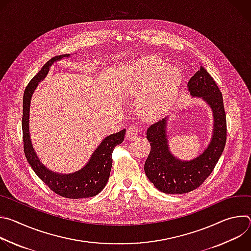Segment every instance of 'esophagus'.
Returning a JSON list of instances; mask_svg holds the SVG:
<instances>
[{
    "instance_id": "1",
    "label": "esophagus",
    "mask_w": 251,
    "mask_h": 251,
    "mask_svg": "<svg viewBox=\"0 0 251 251\" xmlns=\"http://www.w3.org/2000/svg\"><path fill=\"white\" fill-rule=\"evenodd\" d=\"M139 133V128L136 125H131L128 129H127V133H126V137L129 140H133L135 138H137Z\"/></svg>"
}]
</instances>
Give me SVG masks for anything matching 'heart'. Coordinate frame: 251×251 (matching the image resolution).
<instances>
[{
	"mask_svg": "<svg viewBox=\"0 0 251 251\" xmlns=\"http://www.w3.org/2000/svg\"><path fill=\"white\" fill-rule=\"evenodd\" d=\"M180 85L181 75L176 68L165 66L161 60L150 57L135 62L126 83L130 94L144 93L138 110L148 120L158 119L168 110Z\"/></svg>",
	"mask_w": 251,
	"mask_h": 251,
	"instance_id": "obj_1",
	"label": "heart"
}]
</instances>
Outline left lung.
Here are the masks:
<instances>
[{"mask_svg": "<svg viewBox=\"0 0 251 251\" xmlns=\"http://www.w3.org/2000/svg\"><path fill=\"white\" fill-rule=\"evenodd\" d=\"M192 95L201 97L211 107L214 118L212 139L207 149L190 162L178 161L169 152L166 136V118L152 124L147 130L151 151L144 170L151 183L165 194H186L198 189L209 176L225 149L226 116L223 94L204 67L188 83Z\"/></svg>", "mask_w": 251, "mask_h": 251, "instance_id": "1", "label": "left lung"}]
</instances>
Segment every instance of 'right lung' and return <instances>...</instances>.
Here are the masks:
<instances>
[{
    "instance_id": "right-lung-1",
    "label": "right lung",
    "mask_w": 251,
    "mask_h": 251,
    "mask_svg": "<svg viewBox=\"0 0 251 251\" xmlns=\"http://www.w3.org/2000/svg\"><path fill=\"white\" fill-rule=\"evenodd\" d=\"M69 54L56 55L50 59L28 82L23 98V140L25 158L33 172L55 194L67 199H83L94 197L106 186L112 167V153L114 148L124 140L125 129L106 137L93 153L88 164L80 171L70 175H58L48 170L35 155L28 133V111L31 94L42 79L48 75L52 62Z\"/></svg>"
}]
</instances>
